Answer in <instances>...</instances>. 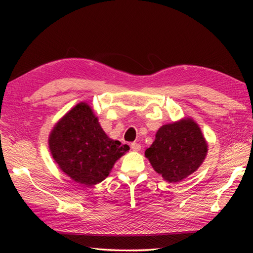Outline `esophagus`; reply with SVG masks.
Masks as SVG:
<instances>
[{
	"mask_svg": "<svg viewBox=\"0 0 253 253\" xmlns=\"http://www.w3.org/2000/svg\"><path fill=\"white\" fill-rule=\"evenodd\" d=\"M130 148H131L134 152H139L140 148H142V146H140V145L137 144V143H132V144L130 145Z\"/></svg>",
	"mask_w": 253,
	"mask_h": 253,
	"instance_id": "obj_1",
	"label": "esophagus"
}]
</instances>
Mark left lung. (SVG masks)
Instances as JSON below:
<instances>
[{
    "label": "left lung",
    "instance_id": "left-lung-1",
    "mask_svg": "<svg viewBox=\"0 0 253 253\" xmlns=\"http://www.w3.org/2000/svg\"><path fill=\"white\" fill-rule=\"evenodd\" d=\"M209 145L198 123L191 117L163 125L145 156L169 183L185 179L202 165Z\"/></svg>",
    "mask_w": 253,
    "mask_h": 253
}]
</instances>
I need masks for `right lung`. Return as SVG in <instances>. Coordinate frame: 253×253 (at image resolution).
Returning <instances> with one entry per match:
<instances>
[{
    "label": "right lung",
    "instance_id": "obj_1",
    "mask_svg": "<svg viewBox=\"0 0 253 253\" xmlns=\"http://www.w3.org/2000/svg\"><path fill=\"white\" fill-rule=\"evenodd\" d=\"M49 148L67 176L92 186L108 176L129 146L109 138L90 105L83 101L55 123L49 135Z\"/></svg>",
    "mask_w": 253,
    "mask_h": 253
}]
</instances>
